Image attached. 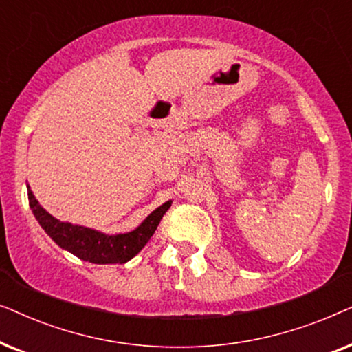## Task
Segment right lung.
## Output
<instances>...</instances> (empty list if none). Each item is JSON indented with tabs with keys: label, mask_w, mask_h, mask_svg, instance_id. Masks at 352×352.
Listing matches in <instances>:
<instances>
[{
	"label": "right lung",
	"mask_w": 352,
	"mask_h": 352,
	"mask_svg": "<svg viewBox=\"0 0 352 352\" xmlns=\"http://www.w3.org/2000/svg\"><path fill=\"white\" fill-rule=\"evenodd\" d=\"M27 192L33 216L45 229V232L60 248L67 250L83 261L94 264H123L136 256L151 240L158 224H160L163 214L171 206V200H168L157 210H153L131 232L110 235L100 232V230L85 228V226L56 219L35 199L30 186H27Z\"/></svg>",
	"instance_id": "right-lung-1"
}]
</instances>
